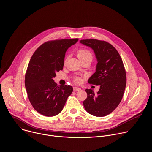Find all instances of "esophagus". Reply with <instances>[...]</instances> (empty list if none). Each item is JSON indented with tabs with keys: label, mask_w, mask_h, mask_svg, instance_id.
I'll list each match as a JSON object with an SVG mask.
<instances>
[{
	"label": "esophagus",
	"mask_w": 152,
	"mask_h": 152,
	"mask_svg": "<svg viewBox=\"0 0 152 152\" xmlns=\"http://www.w3.org/2000/svg\"><path fill=\"white\" fill-rule=\"evenodd\" d=\"M80 89H80L79 87H77V86H75V87H73V91H74L75 92L80 91Z\"/></svg>",
	"instance_id": "esophagus-1"
}]
</instances>
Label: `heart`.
<instances>
[{
    "label": "heart",
    "instance_id": "obj_1",
    "mask_svg": "<svg viewBox=\"0 0 152 152\" xmlns=\"http://www.w3.org/2000/svg\"><path fill=\"white\" fill-rule=\"evenodd\" d=\"M77 57L80 61H83L86 60H89L92 61V54L88 49H80L77 50ZM75 81L76 82H80V79L79 77H76L75 79Z\"/></svg>",
    "mask_w": 152,
    "mask_h": 152
}]
</instances>
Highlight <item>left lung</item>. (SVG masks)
I'll list each match as a JSON object with an SVG mask.
<instances>
[{"instance_id": "8db88e82", "label": "left lung", "mask_w": 152, "mask_h": 152, "mask_svg": "<svg viewBox=\"0 0 152 152\" xmlns=\"http://www.w3.org/2000/svg\"><path fill=\"white\" fill-rule=\"evenodd\" d=\"M80 43L94 50L97 61L95 72L88 83L100 85L96 95L91 89H85L87 98L83 106L93 116H105L118 106L123 97L126 84L123 61L118 50L107 42L85 39Z\"/></svg>"}]
</instances>
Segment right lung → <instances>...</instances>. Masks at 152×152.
<instances>
[{
	"mask_svg": "<svg viewBox=\"0 0 152 152\" xmlns=\"http://www.w3.org/2000/svg\"><path fill=\"white\" fill-rule=\"evenodd\" d=\"M77 41L73 39L46 42L36 49L30 60L25 86L32 106L43 116L59 114L73 92L72 86H58L53 78L63 69L67 50Z\"/></svg>",
	"mask_w": 152,
	"mask_h": 152,
	"instance_id": "1",
	"label": "right lung"
}]
</instances>
